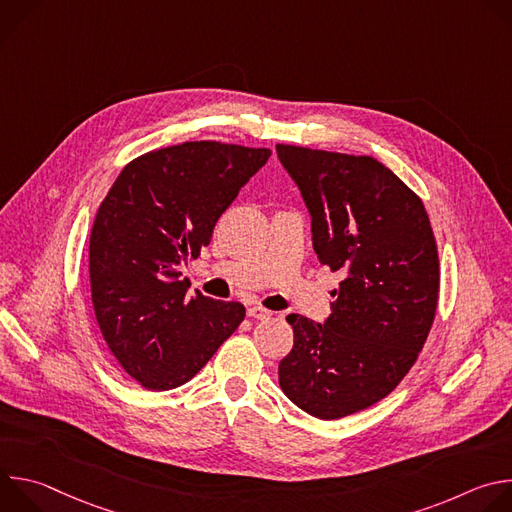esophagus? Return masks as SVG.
Listing matches in <instances>:
<instances>
[{"instance_id":"obj_1","label":"esophagus","mask_w":512,"mask_h":512,"mask_svg":"<svg viewBox=\"0 0 512 512\" xmlns=\"http://www.w3.org/2000/svg\"><path fill=\"white\" fill-rule=\"evenodd\" d=\"M247 316L255 318V320H265L271 316V312L265 310L263 306H251V308H247Z\"/></svg>"}]
</instances>
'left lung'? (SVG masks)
Segmentation results:
<instances>
[{"label":"left lung","instance_id":"8db88e82","mask_svg":"<svg viewBox=\"0 0 512 512\" xmlns=\"http://www.w3.org/2000/svg\"><path fill=\"white\" fill-rule=\"evenodd\" d=\"M312 214L322 265L344 279L332 314L285 320L294 346L279 387L306 413L340 419L385 399L411 371L440 300V257L421 198L371 156L277 143Z\"/></svg>","mask_w":512,"mask_h":512}]
</instances>
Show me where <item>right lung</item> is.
Returning a JSON list of instances; mask_svg holds the SVG:
<instances>
[{"instance_id":"obj_1","label":"right lung","mask_w":512,"mask_h":512,"mask_svg":"<svg viewBox=\"0 0 512 512\" xmlns=\"http://www.w3.org/2000/svg\"><path fill=\"white\" fill-rule=\"evenodd\" d=\"M269 156L184 141L131 160L101 202L89 243L93 308L109 350L141 387L184 385L243 322V304L198 289L188 298L180 275Z\"/></svg>"}]
</instances>
